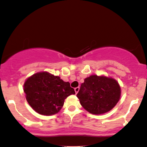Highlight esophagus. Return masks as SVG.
I'll use <instances>...</instances> for the list:
<instances>
[{"instance_id": "obj_1", "label": "esophagus", "mask_w": 147, "mask_h": 147, "mask_svg": "<svg viewBox=\"0 0 147 147\" xmlns=\"http://www.w3.org/2000/svg\"><path fill=\"white\" fill-rule=\"evenodd\" d=\"M74 90H75L76 93H78L79 90H80V87H76V88H74Z\"/></svg>"}]
</instances>
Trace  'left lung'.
<instances>
[{
    "label": "left lung",
    "instance_id": "8db88e82",
    "mask_svg": "<svg viewBox=\"0 0 147 147\" xmlns=\"http://www.w3.org/2000/svg\"><path fill=\"white\" fill-rule=\"evenodd\" d=\"M121 93V87L116 80L92 75L84 79L76 96L86 111L93 115H101L117 105Z\"/></svg>",
    "mask_w": 147,
    "mask_h": 147
}]
</instances>
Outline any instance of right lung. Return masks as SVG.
Masks as SVG:
<instances>
[{"instance_id": "obj_1", "label": "right lung", "mask_w": 147, "mask_h": 147, "mask_svg": "<svg viewBox=\"0 0 147 147\" xmlns=\"http://www.w3.org/2000/svg\"><path fill=\"white\" fill-rule=\"evenodd\" d=\"M24 91L28 104L42 115H55L61 110L65 99L76 94L69 82L46 71L35 74L26 79Z\"/></svg>"}]
</instances>
